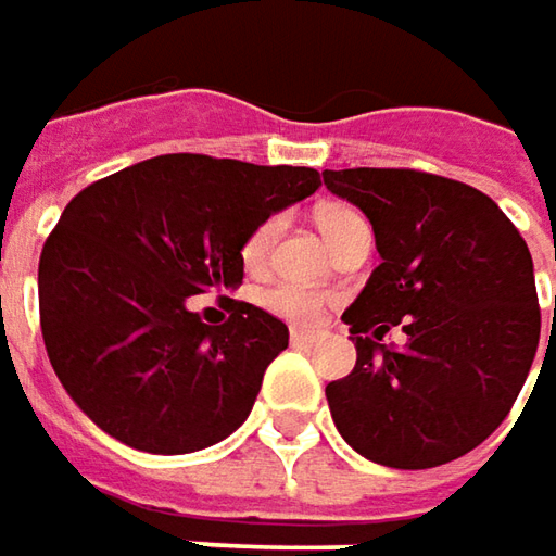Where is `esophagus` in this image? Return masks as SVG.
Segmentation results:
<instances>
[{"instance_id": "esophagus-1", "label": "esophagus", "mask_w": 556, "mask_h": 556, "mask_svg": "<svg viewBox=\"0 0 556 556\" xmlns=\"http://www.w3.org/2000/svg\"><path fill=\"white\" fill-rule=\"evenodd\" d=\"M315 340H318V333L315 331H303V328H293V331H290V343H293V346H312Z\"/></svg>"}]
</instances>
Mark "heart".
I'll return each mask as SVG.
<instances>
[{"label":"heart","instance_id":"obj_1","mask_svg":"<svg viewBox=\"0 0 556 556\" xmlns=\"http://www.w3.org/2000/svg\"><path fill=\"white\" fill-rule=\"evenodd\" d=\"M281 216H268L266 223H260L250 235H247L244 247H241V263H244L247 271H263L268 266V256H271V247L281 235ZM315 225L321 228V235L328 238V244L337 247L346 235H353L358 225L365 223V216L346 206V203H321L315 210ZM263 309H268L271 315L285 318L290 325H315L318 315L325 309L328 296L318 293V290L300 288V285H275V288L263 290L260 296Z\"/></svg>","mask_w":556,"mask_h":556}]
</instances>
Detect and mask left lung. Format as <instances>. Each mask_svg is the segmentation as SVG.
<instances>
[{
	"label": "left lung",
	"instance_id": "8db88e82",
	"mask_svg": "<svg viewBox=\"0 0 556 556\" xmlns=\"http://www.w3.org/2000/svg\"><path fill=\"white\" fill-rule=\"evenodd\" d=\"M321 176L368 216L380 253L343 312L353 374L325 390L340 437L399 470L467 455L514 408L539 350L529 247L498 203L455 179L368 166ZM395 324L406 343L380 344Z\"/></svg>",
	"mask_w": 556,
	"mask_h": 556
}]
</instances>
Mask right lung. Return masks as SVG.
Segmentation results:
<instances>
[{"instance_id":"add662e5","label":"right lung","mask_w":556,"mask_h":556,"mask_svg":"<svg viewBox=\"0 0 556 556\" xmlns=\"http://www.w3.org/2000/svg\"><path fill=\"white\" fill-rule=\"evenodd\" d=\"M318 185L309 166L163 154L83 188L39 256L46 353L79 412L151 455L231 437L288 325L244 300L203 325L188 296L238 288L247 235Z\"/></svg>"}]
</instances>
